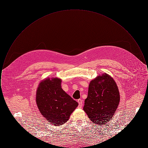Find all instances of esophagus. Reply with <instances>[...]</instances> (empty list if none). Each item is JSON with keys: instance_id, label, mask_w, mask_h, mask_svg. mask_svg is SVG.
<instances>
[{"instance_id": "34e87169", "label": "esophagus", "mask_w": 148, "mask_h": 148, "mask_svg": "<svg viewBox=\"0 0 148 148\" xmlns=\"http://www.w3.org/2000/svg\"><path fill=\"white\" fill-rule=\"evenodd\" d=\"M77 102L79 103V106L80 107H82L83 106V101H82V99H78L77 100Z\"/></svg>"}]
</instances>
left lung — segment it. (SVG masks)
Listing matches in <instances>:
<instances>
[{"instance_id": "1", "label": "left lung", "mask_w": 148, "mask_h": 148, "mask_svg": "<svg viewBox=\"0 0 148 148\" xmlns=\"http://www.w3.org/2000/svg\"><path fill=\"white\" fill-rule=\"evenodd\" d=\"M119 101L117 85L113 77L104 73L90 82L83 110L93 123L102 125L112 118Z\"/></svg>"}]
</instances>
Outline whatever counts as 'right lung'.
Listing matches in <instances>:
<instances>
[{
    "mask_svg": "<svg viewBox=\"0 0 148 148\" xmlns=\"http://www.w3.org/2000/svg\"><path fill=\"white\" fill-rule=\"evenodd\" d=\"M62 80L46 78L39 84L36 92V103L44 118L56 126L63 125L69 119L78 103L64 91Z\"/></svg>",
    "mask_w": 148,
    "mask_h": 148,
    "instance_id": "add662e5",
    "label": "right lung"
}]
</instances>
